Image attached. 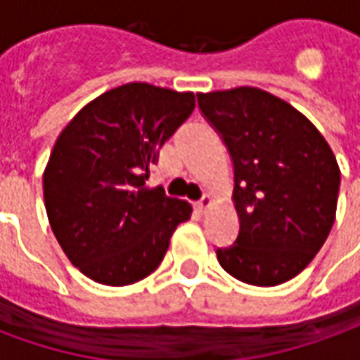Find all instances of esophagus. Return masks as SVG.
Masks as SVG:
<instances>
[{
  "instance_id": "obj_1",
  "label": "esophagus",
  "mask_w": 360,
  "mask_h": 360,
  "mask_svg": "<svg viewBox=\"0 0 360 360\" xmlns=\"http://www.w3.org/2000/svg\"><path fill=\"white\" fill-rule=\"evenodd\" d=\"M210 202H212L210 195H204L202 198H200V200L196 202V210H198V212H206V208L210 206Z\"/></svg>"
}]
</instances>
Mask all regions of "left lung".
<instances>
[{
  "instance_id": "obj_1",
  "label": "left lung",
  "mask_w": 360,
  "mask_h": 360,
  "mask_svg": "<svg viewBox=\"0 0 360 360\" xmlns=\"http://www.w3.org/2000/svg\"><path fill=\"white\" fill-rule=\"evenodd\" d=\"M233 164L239 233L216 249L239 281L271 287L295 278L328 239L340 195L333 152L302 113L264 90L196 94Z\"/></svg>"
}]
</instances>
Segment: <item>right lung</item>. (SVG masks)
<instances>
[{
    "label": "right lung",
    "mask_w": 360,
    "mask_h": 360,
    "mask_svg": "<svg viewBox=\"0 0 360 360\" xmlns=\"http://www.w3.org/2000/svg\"><path fill=\"white\" fill-rule=\"evenodd\" d=\"M193 111V92L131 82L98 96L59 134L44 172V202L56 239L84 276L129 285L164 260L191 204L144 183Z\"/></svg>",
    "instance_id": "right-lung-1"
}]
</instances>
